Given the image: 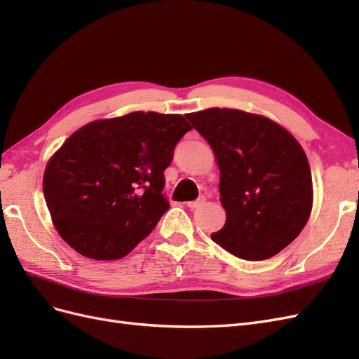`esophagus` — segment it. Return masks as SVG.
<instances>
[{
	"label": "esophagus",
	"instance_id": "esophagus-1",
	"mask_svg": "<svg viewBox=\"0 0 359 359\" xmlns=\"http://www.w3.org/2000/svg\"><path fill=\"white\" fill-rule=\"evenodd\" d=\"M206 201V198L205 196H199L196 201H191V202H187V206L189 208H191V210H194V208H198V206H201L203 202Z\"/></svg>",
	"mask_w": 359,
	"mask_h": 359
}]
</instances>
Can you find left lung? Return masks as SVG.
I'll return each instance as SVG.
<instances>
[{"label": "left lung", "instance_id": "left-lung-1", "mask_svg": "<svg viewBox=\"0 0 359 359\" xmlns=\"http://www.w3.org/2000/svg\"><path fill=\"white\" fill-rule=\"evenodd\" d=\"M220 169L226 223L212 241L245 260L276 256L301 233L313 205L306 153L283 127L236 109L186 115Z\"/></svg>", "mask_w": 359, "mask_h": 359}]
</instances>
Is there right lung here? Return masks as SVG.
Here are the masks:
<instances>
[{
  "mask_svg": "<svg viewBox=\"0 0 359 359\" xmlns=\"http://www.w3.org/2000/svg\"><path fill=\"white\" fill-rule=\"evenodd\" d=\"M189 130L182 115L133 112L74 132L43 175V194L62 240L95 260L132 252L169 210L163 172Z\"/></svg>",
  "mask_w": 359,
  "mask_h": 359,
  "instance_id": "1",
  "label": "right lung"
}]
</instances>
